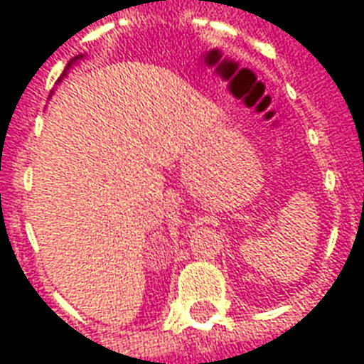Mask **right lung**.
Segmentation results:
<instances>
[{
  "label": "right lung",
  "mask_w": 364,
  "mask_h": 364,
  "mask_svg": "<svg viewBox=\"0 0 364 364\" xmlns=\"http://www.w3.org/2000/svg\"><path fill=\"white\" fill-rule=\"evenodd\" d=\"M77 58H82V56H77ZM77 58H72V60H70V64H72V62H74V60H77ZM70 64H68V66H70Z\"/></svg>",
  "instance_id": "add662e5"
}]
</instances>
